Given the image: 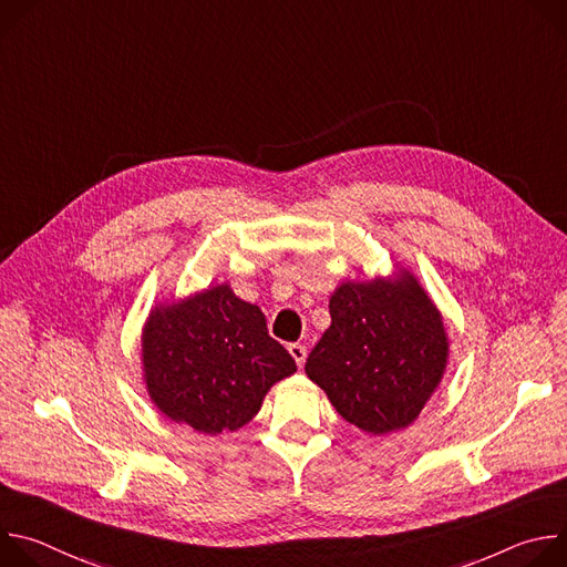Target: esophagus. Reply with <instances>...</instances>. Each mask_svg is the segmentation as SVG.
Returning a JSON list of instances; mask_svg holds the SVG:
<instances>
[{
  "instance_id": "1",
  "label": "esophagus",
  "mask_w": 567,
  "mask_h": 567,
  "mask_svg": "<svg viewBox=\"0 0 567 567\" xmlns=\"http://www.w3.org/2000/svg\"><path fill=\"white\" fill-rule=\"evenodd\" d=\"M287 350H289V354L293 357L296 365H298V368H302V365H305V359H307V348H305V346H300V343H291Z\"/></svg>"
}]
</instances>
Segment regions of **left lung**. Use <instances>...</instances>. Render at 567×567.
I'll return each mask as SVG.
<instances>
[{
    "label": "left lung",
    "mask_w": 567,
    "mask_h": 567,
    "mask_svg": "<svg viewBox=\"0 0 567 567\" xmlns=\"http://www.w3.org/2000/svg\"><path fill=\"white\" fill-rule=\"evenodd\" d=\"M330 316L307 357V377L368 435L411 426L440 388L451 348L429 291L409 269L348 280L330 296Z\"/></svg>",
    "instance_id": "obj_1"
}]
</instances>
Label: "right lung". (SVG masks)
Returning <instances> with one entry per match:
<instances>
[{
  "instance_id": "right-lung-1",
  "label": "right lung",
  "mask_w": 567,
  "mask_h": 567,
  "mask_svg": "<svg viewBox=\"0 0 567 567\" xmlns=\"http://www.w3.org/2000/svg\"><path fill=\"white\" fill-rule=\"evenodd\" d=\"M145 390L168 420L219 435L249 424L274 383L296 372L258 305L221 282L152 307L141 334Z\"/></svg>"
}]
</instances>
